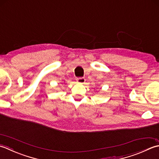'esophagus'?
I'll return each instance as SVG.
<instances>
[{
    "label": "esophagus",
    "instance_id": "1",
    "mask_svg": "<svg viewBox=\"0 0 159 159\" xmlns=\"http://www.w3.org/2000/svg\"><path fill=\"white\" fill-rule=\"evenodd\" d=\"M76 80H77V82H78L80 84H84L86 81L84 77H79V78H77Z\"/></svg>",
    "mask_w": 159,
    "mask_h": 159
}]
</instances>
